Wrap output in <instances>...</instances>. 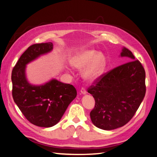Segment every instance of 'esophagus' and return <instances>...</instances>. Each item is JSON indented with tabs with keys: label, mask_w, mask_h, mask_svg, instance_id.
<instances>
[{
	"label": "esophagus",
	"mask_w": 157,
	"mask_h": 157,
	"mask_svg": "<svg viewBox=\"0 0 157 157\" xmlns=\"http://www.w3.org/2000/svg\"><path fill=\"white\" fill-rule=\"evenodd\" d=\"M80 91H81V93L82 94H86V90L85 89V87H82L81 88V90H80Z\"/></svg>",
	"instance_id": "obj_1"
}]
</instances>
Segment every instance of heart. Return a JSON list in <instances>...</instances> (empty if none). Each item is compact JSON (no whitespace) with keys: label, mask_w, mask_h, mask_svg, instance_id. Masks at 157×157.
Instances as JSON below:
<instances>
[{"label":"heart","mask_w":157,"mask_h":157,"mask_svg":"<svg viewBox=\"0 0 157 157\" xmlns=\"http://www.w3.org/2000/svg\"><path fill=\"white\" fill-rule=\"evenodd\" d=\"M70 63L77 69H82L88 65L83 71V77L87 81L93 82L105 69V58L101 52L95 50H86L75 55Z\"/></svg>","instance_id":"heart-1"}]
</instances>
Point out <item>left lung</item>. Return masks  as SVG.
Here are the masks:
<instances>
[{
  "mask_svg": "<svg viewBox=\"0 0 157 157\" xmlns=\"http://www.w3.org/2000/svg\"><path fill=\"white\" fill-rule=\"evenodd\" d=\"M121 57L128 62L96 79L87 89L95 99L90 112L92 123L103 130H113L132 118L146 93L145 71L132 52L123 48Z\"/></svg>",
  "mask_w": 157,
  "mask_h": 157,
  "instance_id": "left-lung-1",
  "label": "left lung"
}]
</instances>
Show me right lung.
I'll use <instances>...</instances> for the list:
<instances>
[{"mask_svg": "<svg viewBox=\"0 0 157 157\" xmlns=\"http://www.w3.org/2000/svg\"><path fill=\"white\" fill-rule=\"evenodd\" d=\"M52 49V42L29 46L16 63L11 76L12 94L15 103L29 122L42 127L57 124L77 95L73 86L54 79L42 86H34L28 82L25 74L26 64Z\"/></svg>", "mask_w": 157, "mask_h": 157, "instance_id": "obj_1", "label": "right lung"}]
</instances>
